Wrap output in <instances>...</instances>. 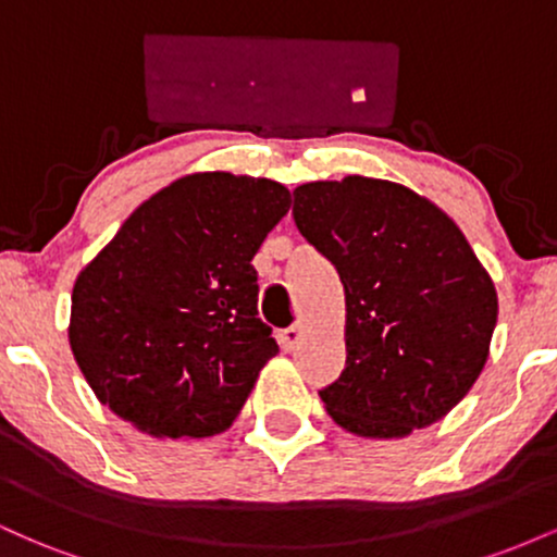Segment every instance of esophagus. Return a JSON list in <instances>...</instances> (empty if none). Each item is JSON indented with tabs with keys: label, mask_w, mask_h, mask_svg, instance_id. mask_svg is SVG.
<instances>
[{
	"label": "esophagus",
	"mask_w": 557,
	"mask_h": 557,
	"mask_svg": "<svg viewBox=\"0 0 557 557\" xmlns=\"http://www.w3.org/2000/svg\"><path fill=\"white\" fill-rule=\"evenodd\" d=\"M304 335H306L304 324L296 322V324H290V327L280 330L277 341H280V345H283V350H296L298 345L304 343Z\"/></svg>",
	"instance_id": "obj_1"
}]
</instances>
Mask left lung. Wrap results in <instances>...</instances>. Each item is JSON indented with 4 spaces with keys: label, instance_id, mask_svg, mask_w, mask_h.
<instances>
[{
    "label": "left lung",
    "instance_id": "8db88e82",
    "mask_svg": "<svg viewBox=\"0 0 557 557\" xmlns=\"http://www.w3.org/2000/svg\"><path fill=\"white\" fill-rule=\"evenodd\" d=\"M293 220L345 290V369L319 389L343 430L406 437L484 369L497 293L456 222L398 183L350 175L293 190Z\"/></svg>",
    "mask_w": 557,
    "mask_h": 557
}]
</instances>
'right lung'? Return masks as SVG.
Listing matches in <instances>:
<instances>
[{
  "label": "right lung",
  "instance_id": "1",
  "mask_svg": "<svg viewBox=\"0 0 557 557\" xmlns=\"http://www.w3.org/2000/svg\"><path fill=\"white\" fill-rule=\"evenodd\" d=\"M290 209L267 177L196 172L123 222L78 274L70 348L104 406L154 437H212L277 354L251 259Z\"/></svg>",
  "mask_w": 557,
  "mask_h": 557
}]
</instances>
